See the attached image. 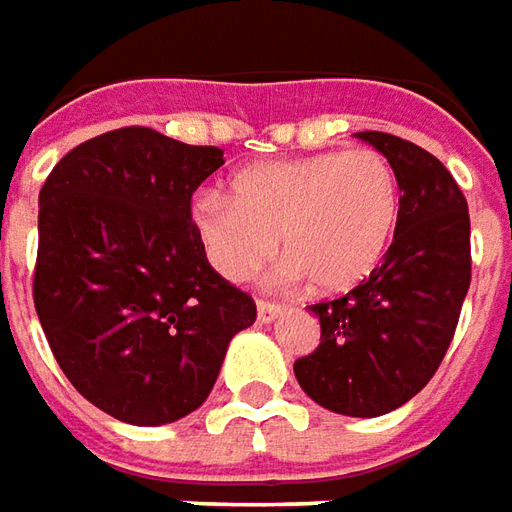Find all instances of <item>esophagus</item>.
I'll list each match as a JSON object with an SVG mask.
<instances>
[{
  "mask_svg": "<svg viewBox=\"0 0 512 512\" xmlns=\"http://www.w3.org/2000/svg\"><path fill=\"white\" fill-rule=\"evenodd\" d=\"M280 314H283V305L266 300L257 302V319H260V322H271V319H277Z\"/></svg>",
  "mask_w": 512,
  "mask_h": 512,
  "instance_id": "esophagus-1",
  "label": "esophagus"
}]
</instances>
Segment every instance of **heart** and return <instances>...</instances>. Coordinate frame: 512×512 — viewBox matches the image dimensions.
Instances as JSON below:
<instances>
[{"label":"heart","instance_id":"1","mask_svg":"<svg viewBox=\"0 0 512 512\" xmlns=\"http://www.w3.org/2000/svg\"><path fill=\"white\" fill-rule=\"evenodd\" d=\"M401 218L398 179L375 151H322L241 170L229 198L201 193L193 227L210 266L243 283L274 257L316 294L361 285L387 255Z\"/></svg>","mask_w":512,"mask_h":512}]
</instances>
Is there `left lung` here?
<instances>
[{
	"mask_svg": "<svg viewBox=\"0 0 512 512\" xmlns=\"http://www.w3.org/2000/svg\"><path fill=\"white\" fill-rule=\"evenodd\" d=\"M356 137L387 156L401 218L384 263L364 283L308 308L322 336L311 356L294 361V375L330 412L378 417L429 384L454 339L471 285V218L437 156L384 131Z\"/></svg>",
	"mask_w": 512,
	"mask_h": 512,
	"instance_id": "left-lung-1",
	"label": "left lung"
}]
</instances>
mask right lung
<instances>
[{
    "label": "right lung",
    "instance_id": "add662e5",
    "mask_svg": "<svg viewBox=\"0 0 512 512\" xmlns=\"http://www.w3.org/2000/svg\"><path fill=\"white\" fill-rule=\"evenodd\" d=\"M221 165V148L131 125L72 148L38 193V322L69 384L131 426L196 412L255 322L190 221Z\"/></svg>",
    "mask_w": 512,
    "mask_h": 512
}]
</instances>
